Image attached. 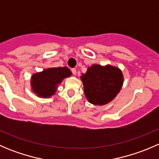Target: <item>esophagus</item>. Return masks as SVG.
<instances>
[{"mask_svg": "<svg viewBox=\"0 0 159 159\" xmlns=\"http://www.w3.org/2000/svg\"><path fill=\"white\" fill-rule=\"evenodd\" d=\"M71 72H72V74H73L74 75H75L77 74V70H76V69H75V68H72Z\"/></svg>", "mask_w": 159, "mask_h": 159, "instance_id": "34e87169", "label": "esophagus"}]
</instances>
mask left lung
<instances>
[{
  "label": "left lung",
  "mask_w": 159,
  "mask_h": 159,
  "mask_svg": "<svg viewBox=\"0 0 159 159\" xmlns=\"http://www.w3.org/2000/svg\"><path fill=\"white\" fill-rule=\"evenodd\" d=\"M81 79L84 94L90 103L104 105L111 102L123 85V75L118 68L111 65H93Z\"/></svg>",
  "instance_id": "obj_1"
}]
</instances>
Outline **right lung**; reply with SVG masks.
Here are the masks:
<instances>
[{
  "label": "right lung",
  "instance_id": "1",
  "mask_svg": "<svg viewBox=\"0 0 159 159\" xmlns=\"http://www.w3.org/2000/svg\"><path fill=\"white\" fill-rule=\"evenodd\" d=\"M71 75L67 67H58L44 69L43 71L34 74L31 76L30 85L32 91L38 97H51L54 94L57 85L63 79Z\"/></svg>",
  "mask_w": 159,
  "mask_h": 159
}]
</instances>
